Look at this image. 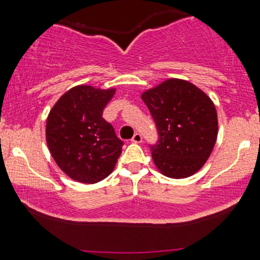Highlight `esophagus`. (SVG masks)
Returning a JSON list of instances; mask_svg holds the SVG:
<instances>
[{
  "label": "esophagus",
  "instance_id": "obj_1",
  "mask_svg": "<svg viewBox=\"0 0 260 260\" xmlns=\"http://www.w3.org/2000/svg\"><path fill=\"white\" fill-rule=\"evenodd\" d=\"M131 141H132L133 143H141L142 142V136H141L140 133H135V136H133Z\"/></svg>",
  "mask_w": 260,
  "mask_h": 260
}]
</instances>
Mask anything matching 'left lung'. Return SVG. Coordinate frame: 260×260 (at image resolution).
<instances>
[{
	"label": "left lung",
	"instance_id": "1",
	"mask_svg": "<svg viewBox=\"0 0 260 260\" xmlns=\"http://www.w3.org/2000/svg\"><path fill=\"white\" fill-rule=\"evenodd\" d=\"M159 140L152 159L171 179L192 176L206 164L217 138V113L210 96L183 79H166L141 95Z\"/></svg>",
	"mask_w": 260,
	"mask_h": 260
}]
</instances>
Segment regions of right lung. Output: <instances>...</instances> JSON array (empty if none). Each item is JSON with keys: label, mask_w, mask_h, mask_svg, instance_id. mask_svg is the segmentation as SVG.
I'll use <instances>...</instances> for the list:
<instances>
[{"label": "right lung", "mask_w": 260, "mask_h": 260, "mask_svg": "<svg viewBox=\"0 0 260 260\" xmlns=\"http://www.w3.org/2000/svg\"><path fill=\"white\" fill-rule=\"evenodd\" d=\"M115 89L77 85L62 94L46 119V143L59 169L81 183H96L114 170L123 142L103 119Z\"/></svg>", "instance_id": "add662e5"}]
</instances>
